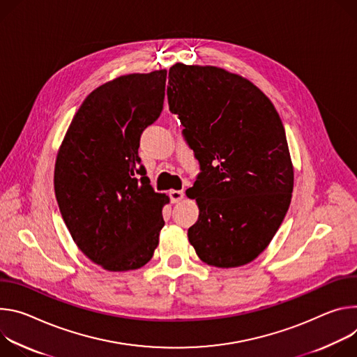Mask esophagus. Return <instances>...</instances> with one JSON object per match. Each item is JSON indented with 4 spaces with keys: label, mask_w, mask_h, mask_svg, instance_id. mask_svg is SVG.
<instances>
[{
    "label": "esophagus",
    "mask_w": 357,
    "mask_h": 357,
    "mask_svg": "<svg viewBox=\"0 0 357 357\" xmlns=\"http://www.w3.org/2000/svg\"><path fill=\"white\" fill-rule=\"evenodd\" d=\"M169 195H170V202L172 203H178V202H181L184 199V192L183 191H177V190L170 191Z\"/></svg>",
    "instance_id": "1"
}]
</instances>
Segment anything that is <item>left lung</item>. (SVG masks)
Masks as SVG:
<instances>
[{
  "label": "left lung",
  "mask_w": 357,
  "mask_h": 357,
  "mask_svg": "<svg viewBox=\"0 0 357 357\" xmlns=\"http://www.w3.org/2000/svg\"><path fill=\"white\" fill-rule=\"evenodd\" d=\"M167 100L202 170L185 191L200 210L190 244L213 266L254 261L282 224L294 190L278 112L245 77L215 66L173 65Z\"/></svg>",
  "instance_id": "left-lung-1"
}]
</instances>
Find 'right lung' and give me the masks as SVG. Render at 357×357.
<instances>
[{
	"label": "right lung",
	"instance_id": "right-lung-1",
	"mask_svg": "<svg viewBox=\"0 0 357 357\" xmlns=\"http://www.w3.org/2000/svg\"><path fill=\"white\" fill-rule=\"evenodd\" d=\"M167 70L132 73L96 88L59 147L54 185L77 248L107 271L146 265L165 225L166 194L146 177L139 146L163 110Z\"/></svg>",
	"mask_w": 357,
	"mask_h": 357
}]
</instances>
